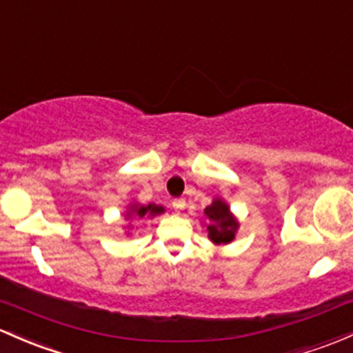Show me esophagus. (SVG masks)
<instances>
[{
	"label": "esophagus",
	"mask_w": 353,
	"mask_h": 353,
	"mask_svg": "<svg viewBox=\"0 0 353 353\" xmlns=\"http://www.w3.org/2000/svg\"><path fill=\"white\" fill-rule=\"evenodd\" d=\"M172 208H174V211H176V213H181V211H183L184 208H186V199H184V198L174 199Z\"/></svg>",
	"instance_id": "esophagus-1"
}]
</instances>
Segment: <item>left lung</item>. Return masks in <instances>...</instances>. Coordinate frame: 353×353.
<instances>
[{
	"label": "left lung",
	"mask_w": 353,
	"mask_h": 353,
	"mask_svg": "<svg viewBox=\"0 0 353 353\" xmlns=\"http://www.w3.org/2000/svg\"><path fill=\"white\" fill-rule=\"evenodd\" d=\"M205 220L206 223L203 221V225L208 230V239L214 245H228L235 240L240 223L223 198H214L205 208Z\"/></svg>",
	"instance_id": "left-lung-1"
}]
</instances>
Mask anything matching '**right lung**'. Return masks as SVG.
Masks as SVG:
<instances>
[{
	"instance_id": "1",
	"label": "right lung",
	"mask_w": 353,
	"mask_h": 353,
	"mask_svg": "<svg viewBox=\"0 0 353 353\" xmlns=\"http://www.w3.org/2000/svg\"><path fill=\"white\" fill-rule=\"evenodd\" d=\"M164 206L161 205H154V203H148V205H142V203L139 201H132L130 205L127 206V210L123 211V216L125 220H143V218H154L157 216V214H162L164 213ZM125 230H127V235L132 233V226L130 223L127 226H123Z\"/></svg>"
}]
</instances>
